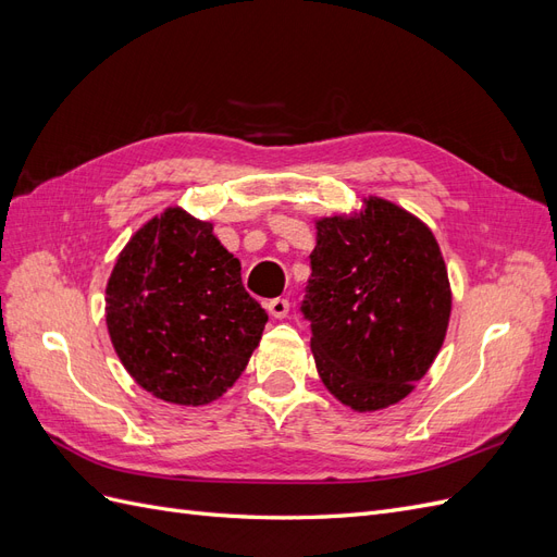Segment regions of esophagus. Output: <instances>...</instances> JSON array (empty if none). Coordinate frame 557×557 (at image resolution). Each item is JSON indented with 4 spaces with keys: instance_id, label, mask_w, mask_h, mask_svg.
Returning a JSON list of instances; mask_svg holds the SVG:
<instances>
[{
    "instance_id": "esophagus-1",
    "label": "esophagus",
    "mask_w": 557,
    "mask_h": 557,
    "mask_svg": "<svg viewBox=\"0 0 557 557\" xmlns=\"http://www.w3.org/2000/svg\"><path fill=\"white\" fill-rule=\"evenodd\" d=\"M264 307H267V311L272 313L274 318H285V315L290 313V301H288V299H283V297L267 299V301H264Z\"/></svg>"
}]
</instances>
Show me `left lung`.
Segmentation results:
<instances>
[{"instance_id": "obj_1", "label": "left lung", "mask_w": 557, "mask_h": 557, "mask_svg": "<svg viewBox=\"0 0 557 557\" xmlns=\"http://www.w3.org/2000/svg\"><path fill=\"white\" fill-rule=\"evenodd\" d=\"M301 313L327 391L356 411L407 397L440 352L450 285L425 223L381 197L315 223Z\"/></svg>"}]
</instances>
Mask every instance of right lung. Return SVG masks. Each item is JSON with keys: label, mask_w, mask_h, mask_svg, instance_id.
<instances>
[{"label": "right lung", "mask_w": 557, "mask_h": 557, "mask_svg": "<svg viewBox=\"0 0 557 557\" xmlns=\"http://www.w3.org/2000/svg\"><path fill=\"white\" fill-rule=\"evenodd\" d=\"M264 309L213 225L183 209L148 221L115 260L107 327L129 376L181 407L227 393L260 344Z\"/></svg>", "instance_id": "1"}]
</instances>
